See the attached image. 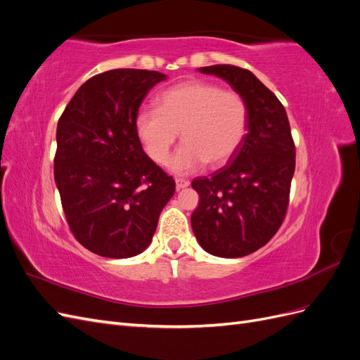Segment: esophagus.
Segmentation results:
<instances>
[{
    "label": "esophagus",
    "instance_id": "esophagus-1",
    "mask_svg": "<svg viewBox=\"0 0 360 360\" xmlns=\"http://www.w3.org/2000/svg\"><path fill=\"white\" fill-rule=\"evenodd\" d=\"M189 180H184V179H176V188L180 191V189H184L189 186Z\"/></svg>",
    "mask_w": 360,
    "mask_h": 360
}]
</instances>
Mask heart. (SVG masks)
I'll list each match as a JSON object with an SVG mask.
<instances>
[{"label": "heart", "mask_w": 360, "mask_h": 360, "mask_svg": "<svg viewBox=\"0 0 360 360\" xmlns=\"http://www.w3.org/2000/svg\"><path fill=\"white\" fill-rule=\"evenodd\" d=\"M248 126L249 108L240 93L200 79L163 90L156 110L144 108L135 117L141 144L158 165L167 163L180 132L184 143L169 162L177 174L193 172L205 163L224 165L240 148Z\"/></svg>", "instance_id": "1"}]
</instances>
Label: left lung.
<instances>
[{
  "label": "left lung",
  "instance_id": "left-lung-1",
  "mask_svg": "<svg viewBox=\"0 0 360 360\" xmlns=\"http://www.w3.org/2000/svg\"><path fill=\"white\" fill-rule=\"evenodd\" d=\"M200 72L219 76L245 97L249 126L228 165L192 181L200 195L192 230L209 254L245 257L263 248L285 219L296 146L284 105L252 72L231 64Z\"/></svg>",
  "mask_w": 360,
  "mask_h": 360
}]
</instances>
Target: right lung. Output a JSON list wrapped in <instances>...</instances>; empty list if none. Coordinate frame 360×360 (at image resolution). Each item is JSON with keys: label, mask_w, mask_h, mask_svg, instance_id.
Masks as SVG:
<instances>
[{"label": "right lung", "mask_w": 360, "mask_h": 360, "mask_svg": "<svg viewBox=\"0 0 360 360\" xmlns=\"http://www.w3.org/2000/svg\"><path fill=\"white\" fill-rule=\"evenodd\" d=\"M165 75L114 69L79 86L57 126L53 177L72 234L108 258L143 252L176 181L143 150L135 117Z\"/></svg>", "instance_id": "right-lung-1"}]
</instances>
